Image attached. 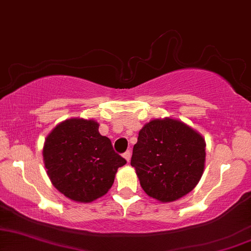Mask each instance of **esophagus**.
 Wrapping results in <instances>:
<instances>
[{
  "label": "esophagus",
  "instance_id": "esophagus-1",
  "mask_svg": "<svg viewBox=\"0 0 251 251\" xmlns=\"http://www.w3.org/2000/svg\"><path fill=\"white\" fill-rule=\"evenodd\" d=\"M123 157H125V159L126 160V162L129 163L130 157H131V152H130V151H126V152L123 153Z\"/></svg>",
  "mask_w": 251,
  "mask_h": 251
}]
</instances>
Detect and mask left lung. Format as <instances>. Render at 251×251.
<instances>
[{
    "label": "left lung",
    "mask_w": 251,
    "mask_h": 251,
    "mask_svg": "<svg viewBox=\"0 0 251 251\" xmlns=\"http://www.w3.org/2000/svg\"><path fill=\"white\" fill-rule=\"evenodd\" d=\"M204 160L203 137L178 120L163 119L140 130L130 163L147 195L171 202L197 186Z\"/></svg>",
    "instance_id": "1"
}]
</instances>
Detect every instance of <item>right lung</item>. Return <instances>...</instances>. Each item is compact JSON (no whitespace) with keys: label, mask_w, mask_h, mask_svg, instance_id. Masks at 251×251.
<instances>
[{"label":"right lung","mask_w":251,"mask_h":251,"mask_svg":"<svg viewBox=\"0 0 251 251\" xmlns=\"http://www.w3.org/2000/svg\"><path fill=\"white\" fill-rule=\"evenodd\" d=\"M94 120L70 119L47 137L43 159L48 176L60 193L76 202H91L107 193L116 171L126 163Z\"/></svg>","instance_id":"1"}]
</instances>
